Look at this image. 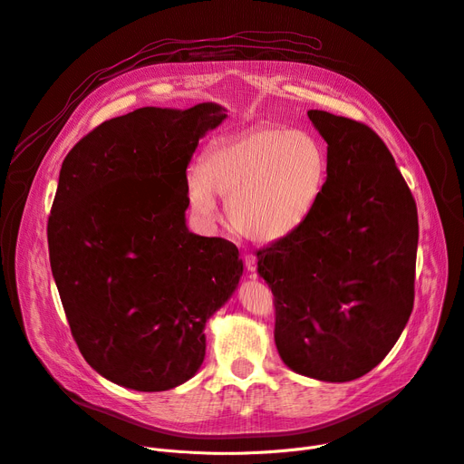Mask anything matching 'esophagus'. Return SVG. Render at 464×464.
<instances>
[{
	"label": "esophagus",
	"instance_id": "obj_1",
	"mask_svg": "<svg viewBox=\"0 0 464 464\" xmlns=\"http://www.w3.org/2000/svg\"><path fill=\"white\" fill-rule=\"evenodd\" d=\"M245 267H246V271H256V264H258V258L255 256V255H245Z\"/></svg>",
	"mask_w": 464,
	"mask_h": 464
}]
</instances>
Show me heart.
<instances>
[{
  "label": "heart",
  "mask_w": 464,
  "mask_h": 464,
  "mask_svg": "<svg viewBox=\"0 0 464 464\" xmlns=\"http://www.w3.org/2000/svg\"><path fill=\"white\" fill-rule=\"evenodd\" d=\"M325 154L308 131L260 124L213 142L188 174V200L202 221L218 219L227 198L230 227L258 243L294 234L325 182Z\"/></svg>",
  "instance_id": "1"
}]
</instances>
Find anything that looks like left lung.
Returning <instances> with one entry per match:
<instances>
[{"instance_id":"obj_1","label":"left lung","mask_w":464,"mask_h":464,"mask_svg":"<svg viewBox=\"0 0 464 464\" xmlns=\"http://www.w3.org/2000/svg\"><path fill=\"white\" fill-rule=\"evenodd\" d=\"M327 140V180L308 219L260 248L275 295V343L295 373L345 382L372 372L414 304L418 211L382 139L310 110Z\"/></svg>"}]
</instances>
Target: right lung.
<instances>
[{"label": "right lung", "mask_w": 464, "mask_h": 464, "mask_svg": "<svg viewBox=\"0 0 464 464\" xmlns=\"http://www.w3.org/2000/svg\"><path fill=\"white\" fill-rule=\"evenodd\" d=\"M225 119L211 102L140 108L102 122L63 161L52 273L83 359L115 384L161 392L191 379L206 322L237 288V246L186 227L188 165Z\"/></svg>", "instance_id": "1"}]
</instances>
